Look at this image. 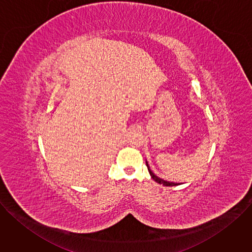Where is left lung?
Returning a JSON list of instances; mask_svg holds the SVG:
<instances>
[{
	"label": "left lung",
	"instance_id": "1",
	"mask_svg": "<svg viewBox=\"0 0 252 252\" xmlns=\"http://www.w3.org/2000/svg\"><path fill=\"white\" fill-rule=\"evenodd\" d=\"M147 166H148V169H149V172H150V174H151V176H152V178L153 179H155V181L158 183V184H159V185H162V186H164V187H175V186H178V185H181V184H174V183H169V182H166V181H163L162 178H159L158 176H157L152 170H151V168H150V166H149V163H148V161H147Z\"/></svg>",
	"mask_w": 252,
	"mask_h": 252
}]
</instances>
